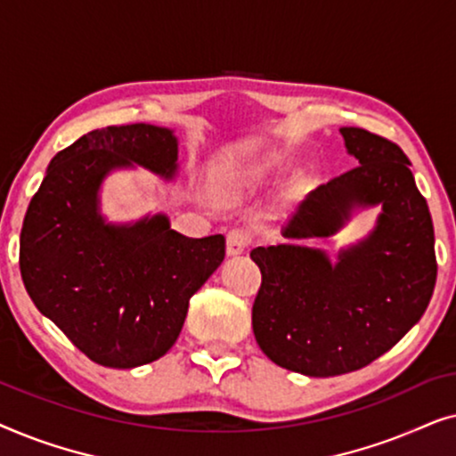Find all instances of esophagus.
I'll use <instances>...</instances> for the list:
<instances>
[{"mask_svg": "<svg viewBox=\"0 0 456 456\" xmlns=\"http://www.w3.org/2000/svg\"><path fill=\"white\" fill-rule=\"evenodd\" d=\"M251 242V234L245 228H232L226 236V248L228 255H240Z\"/></svg>", "mask_w": 456, "mask_h": 456, "instance_id": "34e87169", "label": "esophagus"}]
</instances>
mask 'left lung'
<instances>
[{
	"instance_id": "1",
	"label": "left lung",
	"mask_w": 456,
	"mask_h": 456,
	"mask_svg": "<svg viewBox=\"0 0 456 456\" xmlns=\"http://www.w3.org/2000/svg\"><path fill=\"white\" fill-rule=\"evenodd\" d=\"M359 166L305 199L286 239H326L354 205H382L378 226L330 264L317 248L257 247L253 332L267 357L311 378L357 371L426 314L436 286L434 224L403 149L365 128H340Z\"/></svg>"
}]
</instances>
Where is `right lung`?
I'll return each instance as SVG.
<instances>
[{"label":"right lung","mask_w":456,"mask_h":456,"mask_svg":"<svg viewBox=\"0 0 456 456\" xmlns=\"http://www.w3.org/2000/svg\"><path fill=\"white\" fill-rule=\"evenodd\" d=\"M172 130L126 124L91 130L52 159L20 232L28 297L72 345L105 367L130 370L164 357L189 301L226 255L222 234L189 239L166 216L111 226L97 191L114 167L145 166L172 178Z\"/></svg>","instance_id":"add662e5"}]
</instances>
